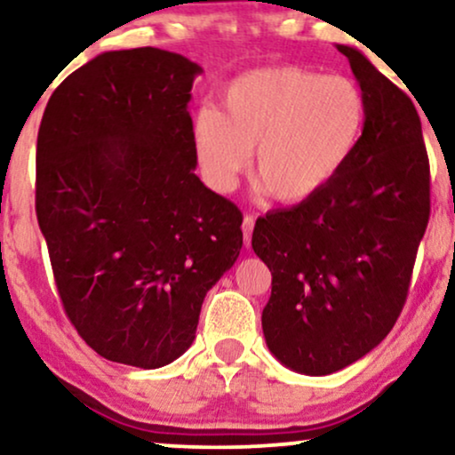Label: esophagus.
Instances as JSON below:
<instances>
[{
  "label": "esophagus",
  "mask_w": 455,
  "mask_h": 455,
  "mask_svg": "<svg viewBox=\"0 0 455 455\" xmlns=\"http://www.w3.org/2000/svg\"><path fill=\"white\" fill-rule=\"evenodd\" d=\"M254 216H250V214H245L243 216V224H241V228H243V241H245V247L250 245V241H251V231H254Z\"/></svg>",
  "instance_id": "obj_1"
}]
</instances>
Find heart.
I'll list each match as a JSON object with an SVG mask.
<instances>
[{
    "mask_svg": "<svg viewBox=\"0 0 455 455\" xmlns=\"http://www.w3.org/2000/svg\"><path fill=\"white\" fill-rule=\"evenodd\" d=\"M365 117L353 79L302 67L254 68L227 85L222 111L195 115V157L205 180L227 191L256 147L254 185L277 204H304L353 157Z\"/></svg>",
    "mask_w": 455,
    "mask_h": 455,
    "instance_id": "b5f03b06",
    "label": "heart"
}]
</instances>
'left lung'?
I'll return each instance as SVG.
<instances>
[{"instance_id":"8db88e82","label":"left lung","mask_w":455,"mask_h":455,"mask_svg":"<svg viewBox=\"0 0 455 455\" xmlns=\"http://www.w3.org/2000/svg\"><path fill=\"white\" fill-rule=\"evenodd\" d=\"M365 96L353 157L323 191L258 218L251 247L273 275L267 347L327 376L376 348L399 319L430 218V165L410 96L359 50L338 45Z\"/></svg>"}]
</instances>
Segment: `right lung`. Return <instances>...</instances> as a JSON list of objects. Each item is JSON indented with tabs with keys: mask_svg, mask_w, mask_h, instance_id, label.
Masks as SVG:
<instances>
[{
	"mask_svg": "<svg viewBox=\"0 0 455 455\" xmlns=\"http://www.w3.org/2000/svg\"><path fill=\"white\" fill-rule=\"evenodd\" d=\"M199 73L168 50L105 52L52 92L39 125L36 212L56 287L115 363L155 370L185 353L243 245L237 205L195 176Z\"/></svg>",
	"mask_w": 455,
	"mask_h": 455,
	"instance_id": "1",
	"label": "right lung"
}]
</instances>
